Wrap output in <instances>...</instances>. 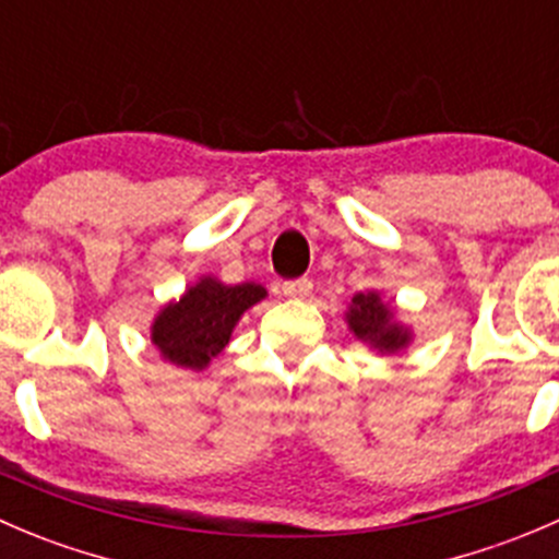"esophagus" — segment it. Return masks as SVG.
<instances>
[{
  "label": "esophagus",
  "instance_id": "esophagus-1",
  "mask_svg": "<svg viewBox=\"0 0 559 559\" xmlns=\"http://www.w3.org/2000/svg\"><path fill=\"white\" fill-rule=\"evenodd\" d=\"M313 284L308 278H295V281H284L281 284V292H284L286 297H297V300H302V297L311 295Z\"/></svg>",
  "mask_w": 559,
  "mask_h": 559
}]
</instances>
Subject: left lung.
<instances>
[{
  "instance_id": "obj_1",
  "label": "left lung",
  "mask_w": 559,
  "mask_h": 559,
  "mask_svg": "<svg viewBox=\"0 0 559 559\" xmlns=\"http://www.w3.org/2000/svg\"><path fill=\"white\" fill-rule=\"evenodd\" d=\"M346 322H349V330L357 338L368 341L379 352H399L401 346L409 344V330L393 322V313L379 300L377 292L352 297Z\"/></svg>"
}]
</instances>
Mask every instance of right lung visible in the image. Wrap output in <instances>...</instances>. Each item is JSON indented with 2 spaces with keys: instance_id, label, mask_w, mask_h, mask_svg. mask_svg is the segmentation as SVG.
Masks as SVG:
<instances>
[{
  "instance_id": "1",
  "label": "right lung",
  "mask_w": 559,
  "mask_h": 559,
  "mask_svg": "<svg viewBox=\"0 0 559 559\" xmlns=\"http://www.w3.org/2000/svg\"><path fill=\"white\" fill-rule=\"evenodd\" d=\"M267 295L259 284L226 286L202 278L153 322V344L169 362L202 371L226 344L237 319Z\"/></svg>"
}]
</instances>
